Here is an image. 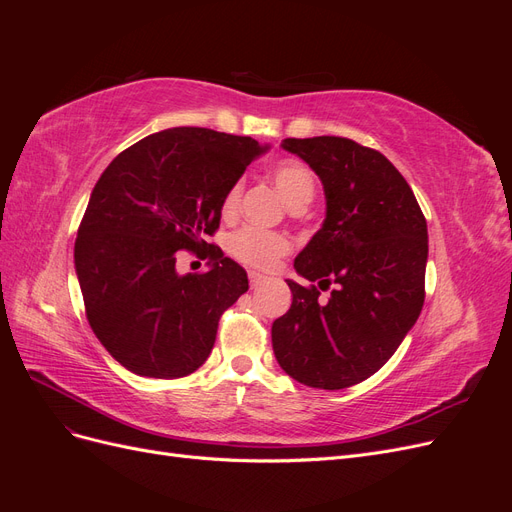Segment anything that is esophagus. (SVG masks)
I'll return each mask as SVG.
<instances>
[{
  "mask_svg": "<svg viewBox=\"0 0 512 512\" xmlns=\"http://www.w3.org/2000/svg\"><path fill=\"white\" fill-rule=\"evenodd\" d=\"M247 275H250V284L252 286H258V284H262V280H265V277H262L258 271H250Z\"/></svg>",
  "mask_w": 512,
  "mask_h": 512,
  "instance_id": "esophagus-1",
  "label": "esophagus"
}]
</instances>
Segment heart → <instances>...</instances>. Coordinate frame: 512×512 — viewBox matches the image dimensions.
<instances>
[{
  "label": "heart",
  "instance_id": "b5f03b06",
  "mask_svg": "<svg viewBox=\"0 0 512 512\" xmlns=\"http://www.w3.org/2000/svg\"><path fill=\"white\" fill-rule=\"evenodd\" d=\"M271 179L290 207L307 205L316 192L314 173L301 162H294V160L277 162L271 168ZM241 192H243L241 181H235L230 185L222 200L224 215L237 213ZM228 250L237 260H241L243 265L269 269L275 265L277 258H282L290 250V241L284 235H280V232L245 226L230 237Z\"/></svg>",
  "mask_w": 512,
  "mask_h": 512
}]
</instances>
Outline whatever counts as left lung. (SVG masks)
Instances as JSON below:
<instances>
[{
    "label": "left lung",
    "mask_w": 512,
    "mask_h": 512,
    "mask_svg": "<svg viewBox=\"0 0 512 512\" xmlns=\"http://www.w3.org/2000/svg\"><path fill=\"white\" fill-rule=\"evenodd\" d=\"M282 147L320 177L327 218L286 280L292 305L271 327L290 378L348 389L391 359L425 301L427 222L414 192L380 151L342 136L284 138ZM336 286L327 302L319 290Z\"/></svg>",
    "instance_id": "1"
}]
</instances>
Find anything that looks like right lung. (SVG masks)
<instances>
[{"mask_svg":"<svg viewBox=\"0 0 512 512\" xmlns=\"http://www.w3.org/2000/svg\"><path fill=\"white\" fill-rule=\"evenodd\" d=\"M267 149L250 136L170 128L121 151L98 179L74 267L91 329L132 374L173 380L207 361L220 316L250 286L205 237L230 185ZM181 249L209 257L210 269L181 276Z\"/></svg>","mask_w":512,"mask_h":512,"instance_id":"right-lung-1","label":"right lung"}]
</instances>
